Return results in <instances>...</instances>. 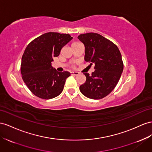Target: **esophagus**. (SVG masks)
Here are the masks:
<instances>
[{
  "label": "esophagus",
  "instance_id": "obj_1",
  "mask_svg": "<svg viewBox=\"0 0 152 152\" xmlns=\"http://www.w3.org/2000/svg\"><path fill=\"white\" fill-rule=\"evenodd\" d=\"M79 73L77 72H71V75H73L77 76V75H79Z\"/></svg>",
  "mask_w": 152,
  "mask_h": 152
}]
</instances>
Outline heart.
<instances>
[{"label": "heart", "mask_w": 152, "mask_h": 152, "mask_svg": "<svg viewBox=\"0 0 152 152\" xmlns=\"http://www.w3.org/2000/svg\"><path fill=\"white\" fill-rule=\"evenodd\" d=\"M80 43H79V42H73V43H72V46H74V45H79V44H80Z\"/></svg>", "instance_id": "b5f03b06"}]
</instances>
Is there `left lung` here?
<instances>
[{"mask_svg":"<svg viewBox=\"0 0 152 152\" xmlns=\"http://www.w3.org/2000/svg\"><path fill=\"white\" fill-rule=\"evenodd\" d=\"M78 38L85 46V61L95 64L91 75L84 73L86 80L80 91L88 98L101 99L115 88L120 79L124 69L121 54L115 44L99 34H82Z\"/></svg>","mask_w":152,"mask_h":152,"instance_id":"8db88e82","label":"left lung"}]
</instances>
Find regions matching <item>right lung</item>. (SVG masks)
I'll list each match as a JSON object with an SVG mask.
<instances>
[{
	"label": "right lung",
	"mask_w": 152,
	"mask_h": 152,
	"mask_svg": "<svg viewBox=\"0 0 152 152\" xmlns=\"http://www.w3.org/2000/svg\"><path fill=\"white\" fill-rule=\"evenodd\" d=\"M73 38L68 34L47 32L28 45L22 57V77L27 88L36 96L51 99L63 91L68 72H59L53 68V57Z\"/></svg>",
	"instance_id": "obj_1"
}]
</instances>
